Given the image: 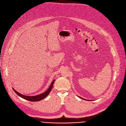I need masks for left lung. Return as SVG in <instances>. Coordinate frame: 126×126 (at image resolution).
<instances>
[{
  "label": "left lung",
  "instance_id": "8db88e82",
  "mask_svg": "<svg viewBox=\"0 0 126 126\" xmlns=\"http://www.w3.org/2000/svg\"><path fill=\"white\" fill-rule=\"evenodd\" d=\"M80 98H81V97H80ZM84 99V100H86V99Z\"/></svg>",
  "mask_w": 126,
  "mask_h": 126
}]
</instances>
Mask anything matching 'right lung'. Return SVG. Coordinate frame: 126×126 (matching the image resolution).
<instances>
[{
  "instance_id": "add662e5",
  "label": "right lung",
  "mask_w": 126,
  "mask_h": 126,
  "mask_svg": "<svg viewBox=\"0 0 126 126\" xmlns=\"http://www.w3.org/2000/svg\"><path fill=\"white\" fill-rule=\"evenodd\" d=\"M55 82V80H54L53 81V82H52V83L51 84V85H50V86L49 87V88L47 89V90L41 94H39V95H36V96H26V95H22L20 93H19V92H18L17 91H16L13 88V89L14 90V91L20 97H21V98L24 99H26L27 100H28V101H32V102H35V101H40V100H41L42 99H44V98H45L46 96H47L48 94L50 93V91H51L52 89V87H53V84H54V83Z\"/></svg>"
}]
</instances>
